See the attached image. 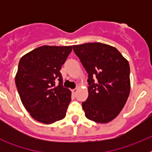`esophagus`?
<instances>
[{"instance_id":"34e87169","label":"esophagus","mask_w":152,"mask_h":152,"mask_svg":"<svg viewBox=\"0 0 152 152\" xmlns=\"http://www.w3.org/2000/svg\"><path fill=\"white\" fill-rule=\"evenodd\" d=\"M72 93H73V94H76V93H77V89H73L72 90Z\"/></svg>"}]
</instances>
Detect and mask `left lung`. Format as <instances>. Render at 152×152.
<instances>
[{"mask_svg": "<svg viewBox=\"0 0 152 152\" xmlns=\"http://www.w3.org/2000/svg\"><path fill=\"white\" fill-rule=\"evenodd\" d=\"M88 74V97L82 103L85 116L99 123L115 119L130 92L128 61L115 47L100 42L73 45Z\"/></svg>", "mask_w": 152, "mask_h": 152, "instance_id": "left-lung-1", "label": "left lung"}]
</instances>
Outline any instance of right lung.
<instances>
[{"instance_id":"add662e5","label":"right lung","mask_w":152,"mask_h":152,"mask_svg":"<svg viewBox=\"0 0 152 152\" xmlns=\"http://www.w3.org/2000/svg\"><path fill=\"white\" fill-rule=\"evenodd\" d=\"M72 45H42L23 56L15 83L20 100L36 121L51 124L64 119L71 91L63 87L60 72Z\"/></svg>"}]
</instances>
